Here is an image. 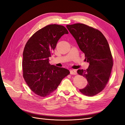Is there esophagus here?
<instances>
[{"instance_id":"esophagus-1","label":"esophagus","mask_w":125,"mask_h":125,"mask_svg":"<svg viewBox=\"0 0 125 125\" xmlns=\"http://www.w3.org/2000/svg\"><path fill=\"white\" fill-rule=\"evenodd\" d=\"M70 74H73V75H75L77 74V71L75 70H70Z\"/></svg>"}]
</instances>
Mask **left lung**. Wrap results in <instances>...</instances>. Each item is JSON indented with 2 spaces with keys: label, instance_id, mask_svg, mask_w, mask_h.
I'll use <instances>...</instances> for the list:
<instances>
[{
  "label": "left lung",
  "instance_id": "1",
  "mask_svg": "<svg viewBox=\"0 0 125 125\" xmlns=\"http://www.w3.org/2000/svg\"><path fill=\"white\" fill-rule=\"evenodd\" d=\"M66 27L84 52L85 60L90 64L87 69L77 71L79 75H83L88 81L85 88L80 91L86 96L95 95L105 88L113 66L107 41L99 30L84 24L67 25Z\"/></svg>",
  "mask_w": 125,
  "mask_h": 125
}]
</instances>
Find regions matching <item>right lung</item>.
Instances as JSON below:
<instances>
[{
	"label": "right lung",
	"mask_w": 125,
	"mask_h": 125,
	"mask_svg": "<svg viewBox=\"0 0 125 125\" xmlns=\"http://www.w3.org/2000/svg\"><path fill=\"white\" fill-rule=\"evenodd\" d=\"M68 34L62 25L50 24L39 30L26 42L23 52V77L36 95L45 97L58 88L70 71L49 63V57L63 34Z\"/></svg>",
	"instance_id": "right-lung-1"
}]
</instances>
